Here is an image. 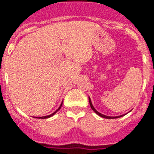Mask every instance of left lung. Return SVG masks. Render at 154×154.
Returning <instances> with one entry per match:
<instances>
[{
  "label": "left lung",
  "instance_id": "8db88e82",
  "mask_svg": "<svg viewBox=\"0 0 154 154\" xmlns=\"http://www.w3.org/2000/svg\"><path fill=\"white\" fill-rule=\"evenodd\" d=\"M89 103H90V106H91V108L92 109V110H93L94 112L96 114H97L98 116H100V117H102V118H106V119H116V118H119V117H122V116H124L122 115V116H105V115H103V114L100 113V112H98L95 108H94L93 105H92V103H91V98L89 97Z\"/></svg>",
  "mask_w": 154,
  "mask_h": 154
}]
</instances>
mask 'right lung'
I'll use <instances>...</instances> for the list:
<instances>
[{"mask_svg":"<svg viewBox=\"0 0 154 154\" xmlns=\"http://www.w3.org/2000/svg\"><path fill=\"white\" fill-rule=\"evenodd\" d=\"M62 105H63V102H62V104L60 105V106L58 107V109H57L56 111H54V113L53 114H51V115H49V116H42V117H35V118H38V119H47V118H49V117H51V116H53L54 115V114L56 113L57 111H58V110H60V108L62 107Z\"/></svg>","mask_w":154,"mask_h":154,"instance_id":"1","label":"right lung"}]
</instances>
